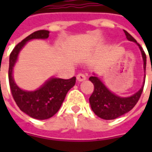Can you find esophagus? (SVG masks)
<instances>
[{
  "mask_svg": "<svg viewBox=\"0 0 152 152\" xmlns=\"http://www.w3.org/2000/svg\"><path fill=\"white\" fill-rule=\"evenodd\" d=\"M77 79H78V81H80V82H81V81H84V80L86 79V75L82 73H79V74L77 75Z\"/></svg>",
  "mask_w": 152,
  "mask_h": 152,
  "instance_id": "34e87169",
  "label": "esophagus"
}]
</instances>
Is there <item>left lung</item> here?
<instances>
[{
  "mask_svg": "<svg viewBox=\"0 0 152 152\" xmlns=\"http://www.w3.org/2000/svg\"><path fill=\"white\" fill-rule=\"evenodd\" d=\"M126 37L129 40L136 42L141 50V54L144 61V69L145 70L146 67V56L145 51L137 43L135 39L129 34L126 30H124ZM90 80L94 85V91L90 97V104H91L92 111L102 119L112 120L118 118L120 116L125 114L134 107L139 101L140 97L142 94L144 89L143 86L140 90L136 92L134 96L130 97H119L113 94L108 90L102 82L97 77H91Z\"/></svg>",
  "mask_w": 152,
  "mask_h": 152,
  "instance_id": "left-lung-1",
  "label": "left lung"
}]
</instances>
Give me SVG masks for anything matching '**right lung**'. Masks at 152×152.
I'll use <instances>...</instances> for the list:
<instances>
[{
    "label": "right lung",
    "mask_w": 152,
    "mask_h": 152,
    "mask_svg": "<svg viewBox=\"0 0 152 152\" xmlns=\"http://www.w3.org/2000/svg\"><path fill=\"white\" fill-rule=\"evenodd\" d=\"M49 31H35L17 45L10 54L8 79L12 97L22 112L33 118L44 120L54 116L61 107L67 91L75 85L76 78L69 79L53 78L48 80L42 87L34 91H25L19 89L12 79V68L18 55L27 41L33 39H47Z\"/></svg>",
    "instance_id": "right-lung-1"
}]
</instances>
